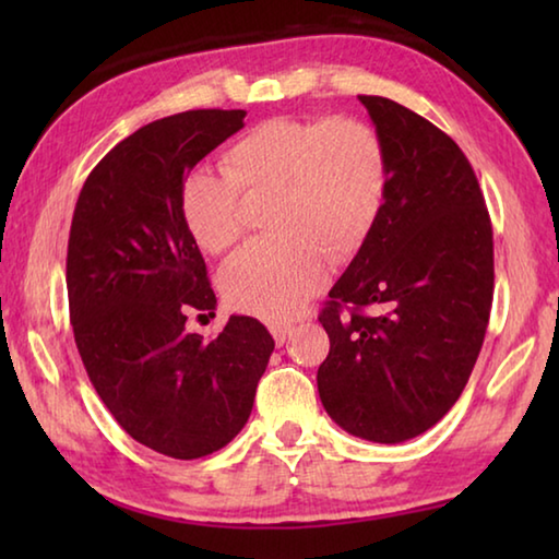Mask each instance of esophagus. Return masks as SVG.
<instances>
[{
  "label": "esophagus",
  "instance_id": "esophagus-1",
  "mask_svg": "<svg viewBox=\"0 0 559 559\" xmlns=\"http://www.w3.org/2000/svg\"><path fill=\"white\" fill-rule=\"evenodd\" d=\"M271 335H273V340H276V345H283V343H286V340L293 335V325L273 323V325H271Z\"/></svg>",
  "mask_w": 559,
  "mask_h": 559
}]
</instances>
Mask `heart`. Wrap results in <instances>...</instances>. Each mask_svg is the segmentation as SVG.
I'll return each instance as SVG.
<instances>
[{"mask_svg": "<svg viewBox=\"0 0 559 559\" xmlns=\"http://www.w3.org/2000/svg\"><path fill=\"white\" fill-rule=\"evenodd\" d=\"M390 187L382 138L355 118H271L224 153V173L192 169L179 185V216L192 241L222 253L243 234V194L269 197L273 239L224 263L219 286L243 313L283 320L323 286L330 263L357 257Z\"/></svg>", "mask_w": 559, "mask_h": 559, "instance_id": "b5f03b06", "label": "heart"}]
</instances>
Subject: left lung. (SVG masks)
<instances>
[{"instance_id":"8db88e82","label":"left lung","mask_w":559,"mask_h":559,"mask_svg":"<svg viewBox=\"0 0 559 559\" xmlns=\"http://www.w3.org/2000/svg\"><path fill=\"white\" fill-rule=\"evenodd\" d=\"M357 98L384 143L390 187L318 318L330 337L318 392L347 433L402 443L456 404L476 365L493 302V229L447 132L390 98Z\"/></svg>"}]
</instances>
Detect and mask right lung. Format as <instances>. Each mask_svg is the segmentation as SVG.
I'll list each match as a JSON object with an SVG mask.
<instances>
[{
    "label": "right lung",
    "instance_id": "1",
    "mask_svg": "<svg viewBox=\"0 0 559 559\" xmlns=\"http://www.w3.org/2000/svg\"><path fill=\"white\" fill-rule=\"evenodd\" d=\"M243 118L187 110L135 130L93 167L71 222L66 288L83 367L132 439L182 461L243 429L273 353L249 316H231L212 343L185 328L189 310L214 316L216 296L179 185Z\"/></svg>",
    "mask_w": 559,
    "mask_h": 559
}]
</instances>
